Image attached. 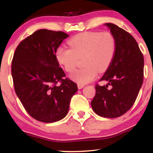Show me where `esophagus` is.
<instances>
[{"mask_svg": "<svg viewBox=\"0 0 153 153\" xmlns=\"http://www.w3.org/2000/svg\"><path fill=\"white\" fill-rule=\"evenodd\" d=\"M83 87H84V85H80V84H78V85H77V87H78L79 89H82Z\"/></svg>", "mask_w": 153, "mask_h": 153, "instance_id": "esophagus-1", "label": "esophagus"}]
</instances>
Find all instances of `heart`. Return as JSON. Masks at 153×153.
<instances>
[{"instance_id":"obj_1","label":"heart","mask_w":153,"mask_h":153,"mask_svg":"<svg viewBox=\"0 0 153 153\" xmlns=\"http://www.w3.org/2000/svg\"><path fill=\"white\" fill-rule=\"evenodd\" d=\"M70 48L58 47L55 57L67 72L76 69L77 60L83 58L85 68L77 70L71 78L80 85L89 83L95 78L98 70L103 72L109 68L114 56L116 41L108 31L85 32L76 35L68 41Z\"/></svg>"}]
</instances>
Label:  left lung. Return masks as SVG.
<instances>
[{
    "mask_svg": "<svg viewBox=\"0 0 153 153\" xmlns=\"http://www.w3.org/2000/svg\"><path fill=\"white\" fill-rule=\"evenodd\" d=\"M105 25L115 39L116 51L111 64L99 80L108 83L97 84L91 104L97 115L114 118L128 112L137 99L143 82L144 58L131 35L115 24Z\"/></svg>",
    "mask_w": 153,
    "mask_h": 153,
    "instance_id": "obj_1",
    "label": "left lung"
}]
</instances>
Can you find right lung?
<instances>
[{"label":"right lung","mask_w":153,"mask_h":153,"mask_svg":"<svg viewBox=\"0 0 153 153\" xmlns=\"http://www.w3.org/2000/svg\"><path fill=\"white\" fill-rule=\"evenodd\" d=\"M68 37L62 31L39 30L23 40L14 54L12 76L16 93L29 114L39 122L63 119L78 89L72 81L64 79L66 74L55 57Z\"/></svg>","instance_id":"add662e5"}]
</instances>
